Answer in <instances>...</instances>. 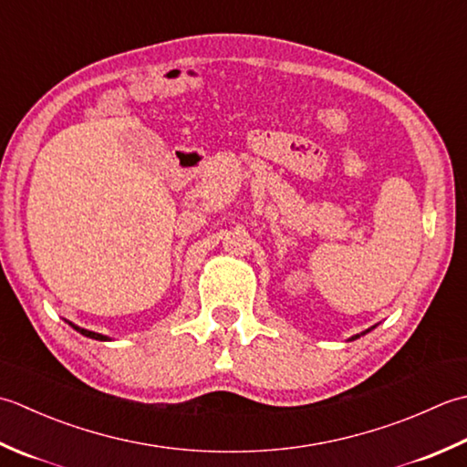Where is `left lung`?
Here are the masks:
<instances>
[{
    "mask_svg": "<svg viewBox=\"0 0 467 467\" xmlns=\"http://www.w3.org/2000/svg\"><path fill=\"white\" fill-rule=\"evenodd\" d=\"M365 332H368V330H365ZM365 332H363V335H365ZM355 338H358V335H357V337H353V340H355Z\"/></svg>",
    "mask_w": 467,
    "mask_h": 467,
    "instance_id": "1",
    "label": "left lung"
}]
</instances>
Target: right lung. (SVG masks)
<instances>
[{
  "label": "right lung",
  "instance_id": "add662e5",
  "mask_svg": "<svg viewBox=\"0 0 467 467\" xmlns=\"http://www.w3.org/2000/svg\"><path fill=\"white\" fill-rule=\"evenodd\" d=\"M68 325L74 328V330H78L80 335H84V337H88V338H94V340H110L109 337H104V335H99V332H92V330H87V328H80V327H76V325H72V322H68Z\"/></svg>",
  "mask_w": 467,
  "mask_h": 467
}]
</instances>
